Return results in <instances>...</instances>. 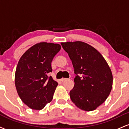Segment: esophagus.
<instances>
[{
    "label": "esophagus",
    "mask_w": 129,
    "mask_h": 129,
    "mask_svg": "<svg viewBox=\"0 0 129 129\" xmlns=\"http://www.w3.org/2000/svg\"><path fill=\"white\" fill-rule=\"evenodd\" d=\"M67 80H68V79H67V78H62V79H60V81L63 82H64V81H67Z\"/></svg>",
    "instance_id": "1"
}]
</instances>
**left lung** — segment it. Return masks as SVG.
<instances>
[{
	"label": "left lung",
	"instance_id": "obj_1",
	"mask_svg": "<svg viewBox=\"0 0 129 129\" xmlns=\"http://www.w3.org/2000/svg\"><path fill=\"white\" fill-rule=\"evenodd\" d=\"M69 54L76 75L70 91L72 102L81 110L92 111L101 105L110 94L113 76L101 54L86 43L62 42Z\"/></svg>",
	"mask_w": 129,
	"mask_h": 129
}]
</instances>
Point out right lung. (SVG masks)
<instances>
[{"label":"right lung","instance_id":"1","mask_svg":"<svg viewBox=\"0 0 129 129\" xmlns=\"http://www.w3.org/2000/svg\"><path fill=\"white\" fill-rule=\"evenodd\" d=\"M59 44L40 42L26 50L17 63L15 85L19 97L28 107L41 110L51 101L58 85L49 73Z\"/></svg>","mask_w":129,"mask_h":129}]
</instances>
